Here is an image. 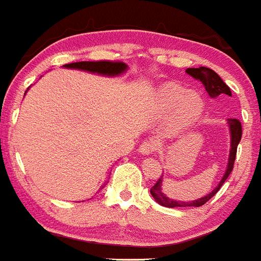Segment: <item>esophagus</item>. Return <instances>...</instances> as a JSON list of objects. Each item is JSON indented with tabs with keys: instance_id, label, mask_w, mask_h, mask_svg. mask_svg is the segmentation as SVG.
I'll return each mask as SVG.
<instances>
[{
	"instance_id": "34e87169",
	"label": "esophagus",
	"mask_w": 261,
	"mask_h": 261,
	"mask_svg": "<svg viewBox=\"0 0 261 261\" xmlns=\"http://www.w3.org/2000/svg\"><path fill=\"white\" fill-rule=\"evenodd\" d=\"M138 150H140L141 154H145V155H150V154L155 151V142L153 140H146V141L140 145Z\"/></svg>"
}]
</instances>
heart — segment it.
Returning a JSON list of instances; mask_svg holds the SVG:
<instances>
[{
	"instance_id": "b5f03b06",
	"label": "heart",
	"mask_w": 261,
	"mask_h": 261,
	"mask_svg": "<svg viewBox=\"0 0 261 261\" xmlns=\"http://www.w3.org/2000/svg\"><path fill=\"white\" fill-rule=\"evenodd\" d=\"M155 107L162 114L175 111L177 123L190 124L201 115L204 100L196 93H187L179 86H167L156 95Z\"/></svg>"
}]
</instances>
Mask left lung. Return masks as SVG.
<instances>
[{
  "label": "left lung",
  "mask_w": 261,
  "mask_h": 261,
  "mask_svg": "<svg viewBox=\"0 0 261 261\" xmlns=\"http://www.w3.org/2000/svg\"><path fill=\"white\" fill-rule=\"evenodd\" d=\"M187 73L190 75H192L196 80H200L202 82V85L205 86L206 93L212 96V98H216V96L221 95V94H226V95L231 96V91H230V87L221 80V77L217 74L216 71L212 70L209 68H205V66H200V68H188L187 69ZM230 125V130H231V150H230V156H229V165H227V170H226L225 175H223L222 180L220 181V184L209 193L208 196H205L202 199L195 200L192 202H180L175 201V200L168 199L165 193H162L161 191V184H162V179L159 177L158 180L155 181L153 187L150 188V193L154 199L158 201V204H161L162 206L166 208H177V206H201L205 202L209 201V200L216 195L220 188L222 187V184L225 183L226 179L229 177V175L231 174L232 167H234V161L235 156H237V147H238L239 141L242 138V124L238 119H227Z\"/></svg>",
  "instance_id": "8db88e82"
}]
</instances>
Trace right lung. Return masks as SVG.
Returning a JSON list of instances; mask_svg holds the SVG:
<instances>
[{"label": "right lung", "mask_w": 261, "mask_h": 261, "mask_svg": "<svg viewBox=\"0 0 261 261\" xmlns=\"http://www.w3.org/2000/svg\"><path fill=\"white\" fill-rule=\"evenodd\" d=\"M66 68L82 69V70L93 71L99 74L116 75L123 73L126 69V65L121 61H110V60H100V61H80L66 64Z\"/></svg>", "instance_id": "1"}]
</instances>
